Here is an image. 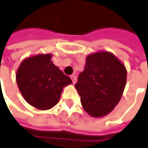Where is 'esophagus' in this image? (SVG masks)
Instances as JSON below:
<instances>
[{"instance_id":"1","label":"esophagus","mask_w":148,"mask_h":148,"mask_svg":"<svg viewBox=\"0 0 148 148\" xmlns=\"http://www.w3.org/2000/svg\"><path fill=\"white\" fill-rule=\"evenodd\" d=\"M70 78H71V80H72L73 83H74V84H75V83H76V82H77V78H76L74 75H71V76H70Z\"/></svg>"}]
</instances>
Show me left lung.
Returning a JSON list of instances; mask_svg holds the SVG:
<instances>
[{"instance_id": "obj_1", "label": "left lung", "mask_w": 148, "mask_h": 148, "mask_svg": "<svg viewBox=\"0 0 148 148\" xmlns=\"http://www.w3.org/2000/svg\"><path fill=\"white\" fill-rule=\"evenodd\" d=\"M127 71L121 61L106 51L91 53L75 84L83 109L93 117L108 115L120 101Z\"/></svg>"}]
</instances>
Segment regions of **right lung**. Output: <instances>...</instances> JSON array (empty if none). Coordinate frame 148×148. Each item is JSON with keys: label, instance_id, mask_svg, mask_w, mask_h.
Masks as SVG:
<instances>
[{"label": "right lung", "instance_id": "obj_1", "mask_svg": "<svg viewBox=\"0 0 148 148\" xmlns=\"http://www.w3.org/2000/svg\"><path fill=\"white\" fill-rule=\"evenodd\" d=\"M52 54H38L21 62L16 81L21 94L29 104L48 110L59 101L63 87L72 83L52 61Z\"/></svg>", "mask_w": 148, "mask_h": 148}]
</instances>
